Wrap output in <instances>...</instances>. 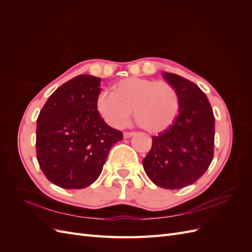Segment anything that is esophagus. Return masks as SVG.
I'll use <instances>...</instances> for the list:
<instances>
[{
	"instance_id": "34e87169",
	"label": "esophagus",
	"mask_w": 252,
	"mask_h": 252,
	"mask_svg": "<svg viewBox=\"0 0 252 252\" xmlns=\"http://www.w3.org/2000/svg\"><path fill=\"white\" fill-rule=\"evenodd\" d=\"M134 134V132H129V131H124L123 132V136H124V139H128V138H130V136H132Z\"/></svg>"
}]
</instances>
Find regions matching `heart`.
<instances>
[{
  "mask_svg": "<svg viewBox=\"0 0 252 252\" xmlns=\"http://www.w3.org/2000/svg\"><path fill=\"white\" fill-rule=\"evenodd\" d=\"M112 94L102 93L96 108L112 127H123L133 110L138 124L151 133L161 132L172 125L180 111V95L166 81L126 78L113 84Z\"/></svg>",
  "mask_w": 252,
  "mask_h": 252,
  "instance_id": "heart-1",
  "label": "heart"
}]
</instances>
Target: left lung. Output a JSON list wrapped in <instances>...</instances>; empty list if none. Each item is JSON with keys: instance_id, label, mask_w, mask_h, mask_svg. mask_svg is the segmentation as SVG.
I'll list each match as a JSON object with an SVG mask.
<instances>
[{"instance_id": "left-lung-1", "label": "left lung", "mask_w": 252, "mask_h": 252, "mask_svg": "<svg viewBox=\"0 0 252 252\" xmlns=\"http://www.w3.org/2000/svg\"><path fill=\"white\" fill-rule=\"evenodd\" d=\"M164 78L178 90L180 111L166 131L152 136L143 166L156 185L180 189L199 180L212 162L215 116L196 84L174 73L165 72Z\"/></svg>"}]
</instances>
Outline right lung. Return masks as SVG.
Returning <instances> with one entry per match:
<instances>
[{"instance_id":"right-lung-1","label":"right lung","mask_w":252,"mask_h":252,"mask_svg":"<svg viewBox=\"0 0 252 252\" xmlns=\"http://www.w3.org/2000/svg\"><path fill=\"white\" fill-rule=\"evenodd\" d=\"M101 79L81 74L53 93L36 120V158L45 177L65 189L85 188L100 177L123 133L96 108Z\"/></svg>"}]
</instances>
